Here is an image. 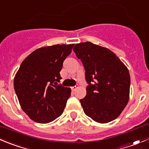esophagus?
<instances>
[{
    "label": "esophagus",
    "mask_w": 149,
    "mask_h": 149,
    "mask_svg": "<svg viewBox=\"0 0 149 149\" xmlns=\"http://www.w3.org/2000/svg\"><path fill=\"white\" fill-rule=\"evenodd\" d=\"M77 88H78V85H76V86H72V87H71V89H72V91H75L76 89Z\"/></svg>",
    "instance_id": "1"
}]
</instances>
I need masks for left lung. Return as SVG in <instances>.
I'll list each match as a JSON object with an SVG mask.
<instances>
[{
	"label": "left lung",
	"mask_w": 149,
	"mask_h": 149,
	"mask_svg": "<svg viewBox=\"0 0 149 149\" xmlns=\"http://www.w3.org/2000/svg\"><path fill=\"white\" fill-rule=\"evenodd\" d=\"M73 50L86 70V96L80 100L85 114L101 124L113 121L128 103V69L114 52L91 42L77 44Z\"/></svg>",
	"instance_id": "left-lung-1"
}]
</instances>
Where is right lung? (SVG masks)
Wrapping results in <instances>:
<instances>
[{"label":"right lung","mask_w":149,"mask_h":149,"mask_svg":"<svg viewBox=\"0 0 149 149\" xmlns=\"http://www.w3.org/2000/svg\"><path fill=\"white\" fill-rule=\"evenodd\" d=\"M72 45H56L33 51L21 63L14 87L23 111L33 121L47 124L63 113L70 88L58 84L63 63Z\"/></svg>","instance_id":"obj_1"}]
</instances>
